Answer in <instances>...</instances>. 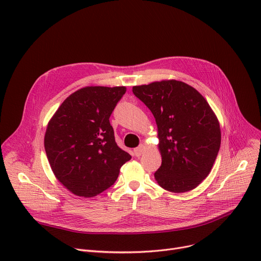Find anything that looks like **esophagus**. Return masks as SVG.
<instances>
[{"instance_id":"1","label":"esophagus","mask_w":261,"mask_h":261,"mask_svg":"<svg viewBox=\"0 0 261 261\" xmlns=\"http://www.w3.org/2000/svg\"><path fill=\"white\" fill-rule=\"evenodd\" d=\"M144 150H145V146L144 145H140L138 148L134 149V153H135L136 156H141L143 154V152H144Z\"/></svg>"}]
</instances>
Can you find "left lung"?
<instances>
[{"label": "left lung", "mask_w": 261, "mask_h": 261, "mask_svg": "<svg viewBox=\"0 0 261 261\" xmlns=\"http://www.w3.org/2000/svg\"><path fill=\"white\" fill-rule=\"evenodd\" d=\"M132 92L158 125L162 165L156 182L171 193L196 188L210 174L221 144L220 125L208 102L177 80L136 86Z\"/></svg>", "instance_id": "obj_1"}]
</instances>
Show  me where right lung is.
<instances>
[{
	"mask_svg": "<svg viewBox=\"0 0 261 261\" xmlns=\"http://www.w3.org/2000/svg\"><path fill=\"white\" fill-rule=\"evenodd\" d=\"M125 93V87L82 88L48 122L44 147L50 168L76 196L91 198L111 187L131 159L117 146L109 120Z\"/></svg>",
	"mask_w": 261,
	"mask_h": 261,
	"instance_id": "obj_1",
	"label": "right lung"
}]
</instances>
